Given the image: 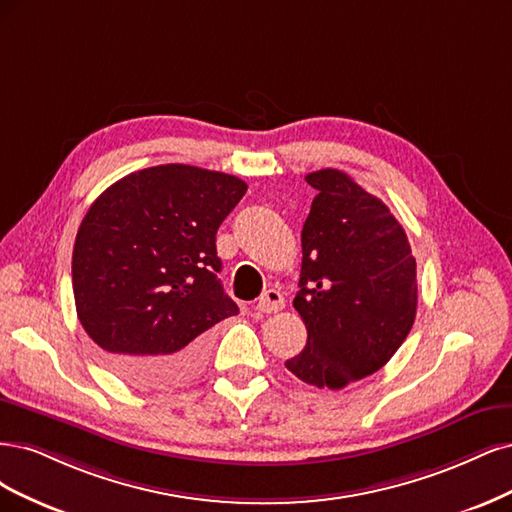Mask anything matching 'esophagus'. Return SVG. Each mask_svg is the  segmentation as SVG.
Masks as SVG:
<instances>
[{
  "mask_svg": "<svg viewBox=\"0 0 512 512\" xmlns=\"http://www.w3.org/2000/svg\"><path fill=\"white\" fill-rule=\"evenodd\" d=\"M283 306H285V298L276 289H268L257 302V310L266 312V315H270V312H278Z\"/></svg>",
  "mask_w": 512,
  "mask_h": 512,
  "instance_id": "obj_1",
  "label": "esophagus"
}]
</instances>
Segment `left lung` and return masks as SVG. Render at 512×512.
<instances>
[{
  "mask_svg": "<svg viewBox=\"0 0 512 512\" xmlns=\"http://www.w3.org/2000/svg\"><path fill=\"white\" fill-rule=\"evenodd\" d=\"M319 193L302 229L300 291L308 329L289 372L319 389H342L381 370L417 315V261L391 210L340 170L306 176Z\"/></svg>",
  "mask_w": 512,
  "mask_h": 512,
  "instance_id": "left-lung-1",
  "label": "left lung"
}]
</instances>
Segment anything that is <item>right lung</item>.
<instances>
[{
	"label": "right lung",
	"instance_id": "1",
	"mask_svg": "<svg viewBox=\"0 0 512 512\" xmlns=\"http://www.w3.org/2000/svg\"><path fill=\"white\" fill-rule=\"evenodd\" d=\"M244 193L232 174L168 163L127 174L87 210L72 253L76 312L129 383H187L208 329L238 315L219 280L217 229Z\"/></svg>",
	"mask_w": 512,
	"mask_h": 512
}]
</instances>
